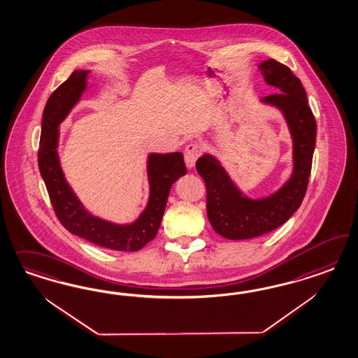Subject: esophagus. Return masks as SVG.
<instances>
[{"mask_svg":"<svg viewBox=\"0 0 358 358\" xmlns=\"http://www.w3.org/2000/svg\"><path fill=\"white\" fill-rule=\"evenodd\" d=\"M201 147L198 144H189L185 148L184 156L185 163L187 168H194L195 163L198 160V157L201 156Z\"/></svg>","mask_w":358,"mask_h":358,"instance_id":"1","label":"esophagus"}]
</instances>
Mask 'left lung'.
I'll list each match as a JSON object with an SVG mask.
<instances>
[{"label": "left lung", "instance_id": "1", "mask_svg": "<svg viewBox=\"0 0 358 358\" xmlns=\"http://www.w3.org/2000/svg\"><path fill=\"white\" fill-rule=\"evenodd\" d=\"M259 69L268 85L278 93L261 102L278 108L293 139V173L273 194L250 198L231 180L213 155H202L195 164L205 180L207 217L214 231L229 240H244L265 235L282 226L303 201L313 166L316 122L301 80L289 66L265 60Z\"/></svg>", "mask_w": 358, "mask_h": 358}]
</instances>
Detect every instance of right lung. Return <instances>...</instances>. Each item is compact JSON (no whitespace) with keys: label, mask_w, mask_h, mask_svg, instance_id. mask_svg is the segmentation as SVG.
Returning <instances> with one entry per match:
<instances>
[{"label":"right lung","mask_w":358,"mask_h":358,"mask_svg":"<svg viewBox=\"0 0 358 358\" xmlns=\"http://www.w3.org/2000/svg\"><path fill=\"white\" fill-rule=\"evenodd\" d=\"M89 71H75L50 96L43 111L38 164L55 214L71 234L113 250L135 252L155 238L172 185L186 174L184 155L150 153L147 174L150 198L139 217L130 224H117L92 215L65 180L59 153V124L65 120L87 89Z\"/></svg>","instance_id":"1"}]
</instances>
